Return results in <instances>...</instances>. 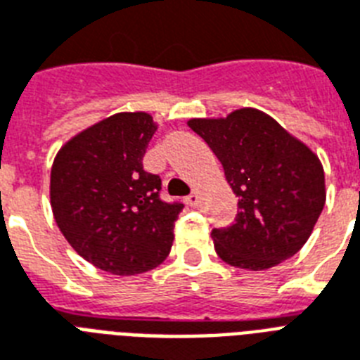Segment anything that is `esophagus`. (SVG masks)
<instances>
[{"label":"esophagus","instance_id":"obj_1","mask_svg":"<svg viewBox=\"0 0 360 360\" xmlns=\"http://www.w3.org/2000/svg\"><path fill=\"white\" fill-rule=\"evenodd\" d=\"M186 200H188V204L191 206V208H195V206L198 204V193H197V191H191V193L188 195V198H186Z\"/></svg>","mask_w":360,"mask_h":360}]
</instances>
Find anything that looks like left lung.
<instances>
[{
	"instance_id": "8db88e82",
	"label": "left lung",
	"mask_w": 360,
	"mask_h": 360,
	"mask_svg": "<svg viewBox=\"0 0 360 360\" xmlns=\"http://www.w3.org/2000/svg\"><path fill=\"white\" fill-rule=\"evenodd\" d=\"M238 197L234 223L212 230L226 264L260 271L307 243L326 204L323 167L309 146L269 115L243 108L226 119H191Z\"/></svg>"
}]
</instances>
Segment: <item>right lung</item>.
<instances>
[{"label":"right lung","instance_id":"obj_1","mask_svg":"<svg viewBox=\"0 0 360 360\" xmlns=\"http://www.w3.org/2000/svg\"><path fill=\"white\" fill-rule=\"evenodd\" d=\"M154 131L148 113H117L72 137L51 167L57 226L79 257L113 275L160 266L184 208L162 200V178L143 169Z\"/></svg>","mask_w":360,"mask_h":360}]
</instances>
